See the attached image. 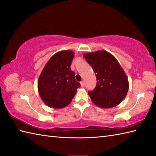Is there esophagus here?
I'll use <instances>...</instances> for the list:
<instances>
[{
    "instance_id": "esophagus-1",
    "label": "esophagus",
    "mask_w": 156,
    "mask_h": 156,
    "mask_svg": "<svg viewBox=\"0 0 156 156\" xmlns=\"http://www.w3.org/2000/svg\"><path fill=\"white\" fill-rule=\"evenodd\" d=\"M80 85H81L82 87H84V81L80 82Z\"/></svg>"
}]
</instances>
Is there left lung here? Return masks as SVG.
I'll list each match as a JSON object with an SVG mask.
<instances>
[{"mask_svg": "<svg viewBox=\"0 0 156 156\" xmlns=\"http://www.w3.org/2000/svg\"><path fill=\"white\" fill-rule=\"evenodd\" d=\"M83 55L97 77L95 88L88 92L92 102L106 108L120 104L127 94L129 84L117 59L105 50L85 53Z\"/></svg>", "mask_w": 156, "mask_h": 156, "instance_id": "left-lung-1", "label": "left lung"}]
</instances>
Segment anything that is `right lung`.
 <instances>
[{"label":"right lung","instance_id":"1","mask_svg":"<svg viewBox=\"0 0 156 156\" xmlns=\"http://www.w3.org/2000/svg\"><path fill=\"white\" fill-rule=\"evenodd\" d=\"M74 52L63 50L53 55L38 78L37 87L41 100L48 107L62 108L70 103L80 84L70 68Z\"/></svg>","mask_w":156,"mask_h":156}]
</instances>
